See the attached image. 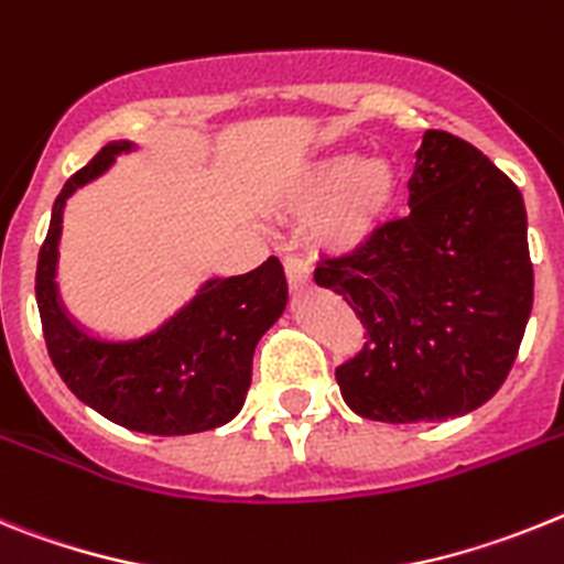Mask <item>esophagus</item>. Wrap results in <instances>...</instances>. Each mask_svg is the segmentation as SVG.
I'll return each mask as SVG.
<instances>
[{"instance_id": "1", "label": "esophagus", "mask_w": 564, "mask_h": 564, "mask_svg": "<svg viewBox=\"0 0 564 564\" xmlns=\"http://www.w3.org/2000/svg\"><path fill=\"white\" fill-rule=\"evenodd\" d=\"M283 272H286L289 286L295 289V292L303 286H310L312 272L310 267H306V261H301L297 254H286V258H283Z\"/></svg>"}]
</instances>
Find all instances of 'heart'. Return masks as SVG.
Segmentation results:
<instances>
[{
  "label": "heart",
  "mask_w": 564,
  "mask_h": 564,
  "mask_svg": "<svg viewBox=\"0 0 564 564\" xmlns=\"http://www.w3.org/2000/svg\"><path fill=\"white\" fill-rule=\"evenodd\" d=\"M398 198V173L383 155H329L303 173L292 207L312 215L310 232L317 247L351 254L369 247L383 229Z\"/></svg>",
  "instance_id": "heart-1"
}]
</instances>
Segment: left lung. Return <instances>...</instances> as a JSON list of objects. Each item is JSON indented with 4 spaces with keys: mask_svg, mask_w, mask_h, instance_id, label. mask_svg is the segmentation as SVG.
<instances>
[{
    "mask_svg": "<svg viewBox=\"0 0 564 564\" xmlns=\"http://www.w3.org/2000/svg\"><path fill=\"white\" fill-rule=\"evenodd\" d=\"M409 207L369 247L315 269L369 335L337 366L343 400L380 423H437L491 400L533 306L522 193L477 147L425 130Z\"/></svg>",
    "mask_w": 564,
    "mask_h": 564,
    "instance_id": "obj_1",
    "label": "left lung"
}]
</instances>
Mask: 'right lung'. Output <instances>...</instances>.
I'll return each mask as SVG.
<instances>
[{"label": "right lung", "mask_w": 564, "mask_h": 564, "mask_svg": "<svg viewBox=\"0 0 564 564\" xmlns=\"http://www.w3.org/2000/svg\"><path fill=\"white\" fill-rule=\"evenodd\" d=\"M133 147V141H110L58 193L39 249V317L47 355L82 403L141 434H198L241 411L252 383L254 346L286 310V275L281 261L269 258L247 275L209 278L193 301L135 340H101L82 329L58 297L62 215L78 187L105 175L116 155Z\"/></svg>", "instance_id": "right-lung-1"}]
</instances>
